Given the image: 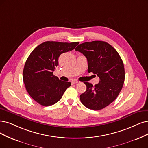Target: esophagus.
Returning a JSON list of instances; mask_svg holds the SVG:
<instances>
[{
	"label": "esophagus",
	"instance_id": "34e87169",
	"mask_svg": "<svg viewBox=\"0 0 148 148\" xmlns=\"http://www.w3.org/2000/svg\"><path fill=\"white\" fill-rule=\"evenodd\" d=\"M79 82L77 81V80H73L72 82H71V84H72L73 85V84H77V83H78Z\"/></svg>",
	"mask_w": 148,
	"mask_h": 148
}]
</instances>
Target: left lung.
Returning <instances> with one entry per match:
<instances>
[{
	"mask_svg": "<svg viewBox=\"0 0 148 148\" xmlns=\"http://www.w3.org/2000/svg\"><path fill=\"white\" fill-rule=\"evenodd\" d=\"M75 50L86 57L88 73H93L100 79L95 86L84 82L86 90L80 95V101L91 110H101L116 99L123 88L125 79L123 60L114 47L105 41L85 42Z\"/></svg>",
	"mask_w": 148,
	"mask_h": 148,
	"instance_id": "left-lung-1",
	"label": "left lung"
}]
</instances>
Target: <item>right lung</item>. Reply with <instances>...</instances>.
I'll use <instances>...</instances> for the list:
<instances>
[{
	"label": "right lung",
	"instance_id": "right-lung-1",
	"mask_svg": "<svg viewBox=\"0 0 148 148\" xmlns=\"http://www.w3.org/2000/svg\"><path fill=\"white\" fill-rule=\"evenodd\" d=\"M79 42L46 41L34 49L27 59L23 70V81L29 95L43 106L59 101L71 86L70 82L60 80L53 71L58 65L60 55L71 51Z\"/></svg>",
	"mask_w": 148,
	"mask_h": 148
}]
</instances>
